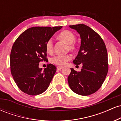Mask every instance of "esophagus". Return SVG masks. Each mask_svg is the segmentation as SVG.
<instances>
[{
  "label": "esophagus",
  "mask_w": 121,
  "mask_h": 121,
  "mask_svg": "<svg viewBox=\"0 0 121 121\" xmlns=\"http://www.w3.org/2000/svg\"><path fill=\"white\" fill-rule=\"evenodd\" d=\"M63 68V66H57V70H61V69H62Z\"/></svg>",
  "instance_id": "34e87169"
}]
</instances>
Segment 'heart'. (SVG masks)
<instances>
[{
    "instance_id": "1",
    "label": "heart",
    "mask_w": 121,
    "mask_h": 121,
    "mask_svg": "<svg viewBox=\"0 0 121 121\" xmlns=\"http://www.w3.org/2000/svg\"><path fill=\"white\" fill-rule=\"evenodd\" d=\"M58 39L68 44L67 51L75 52L77 50V46L75 44L76 40V35L70 30H65L61 32L58 36ZM45 50L48 53H51L53 51V44L51 39L48 40L45 44ZM71 59V56L69 55H62V56H55L51 58L50 61L53 64L57 65H63L66 62Z\"/></svg>"
}]
</instances>
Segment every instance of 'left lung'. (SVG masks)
<instances>
[{
  "mask_svg": "<svg viewBox=\"0 0 121 121\" xmlns=\"http://www.w3.org/2000/svg\"><path fill=\"white\" fill-rule=\"evenodd\" d=\"M69 27L77 30L81 39L78 55L73 63L82 64L80 72L70 68L68 77L69 87L79 95H91L100 88L108 74L106 45L100 36L88 26L80 24Z\"/></svg>",
  "mask_w": 121,
  "mask_h": 121,
  "instance_id": "1",
  "label": "left lung"
}]
</instances>
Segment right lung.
Wrapping results in <instances>:
<instances>
[{"instance_id":"obj_1","label":"right lung","mask_w":121,"mask_h":121,"mask_svg":"<svg viewBox=\"0 0 121 121\" xmlns=\"http://www.w3.org/2000/svg\"><path fill=\"white\" fill-rule=\"evenodd\" d=\"M62 27H35L27 29L13 43L10 55L11 72L23 92L36 95L47 89L56 72L52 64L43 70L40 61H48L45 44Z\"/></svg>"}]
</instances>
